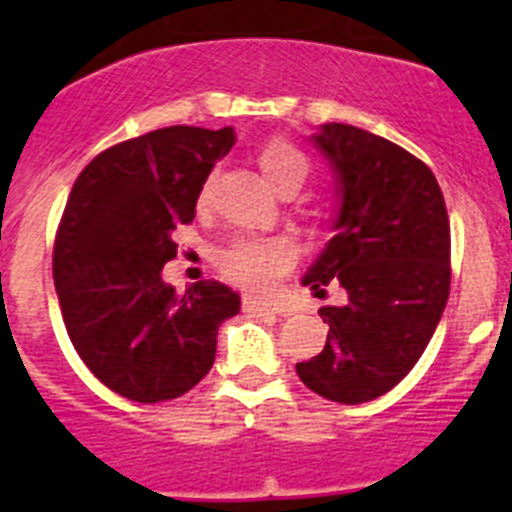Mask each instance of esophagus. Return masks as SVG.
Returning <instances> with one entry per match:
<instances>
[{
	"label": "esophagus",
	"instance_id": "esophagus-1",
	"mask_svg": "<svg viewBox=\"0 0 512 512\" xmlns=\"http://www.w3.org/2000/svg\"><path fill=\"white\" fill-rule=\"evenodd\" d=\"M243 312H277V305L261 300V297L243 295Z\"/></svg>",
	"mask_w": 512,
	"mask_h": 512
}]
</instances>
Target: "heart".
<instances>
[{
  "instance_id": "heart-1",
  "label": "heart",
  "mask_w": 512,
  "mask_h": 512,
  "mask_svg": "<svg viewBox=\"0 0 512 512\" xmlns=\"http://www.w3.org/2000/svg\"><path fill=\"white\" fill-rule=\"evenodd\" d=\"M264 176L282 192L287 184H302L307 161L297 148L274 140L259 151ZM295 264V248L284 238H241L220 256V269L238 287L269 292Z\"/></svg>"
}]
</instances>
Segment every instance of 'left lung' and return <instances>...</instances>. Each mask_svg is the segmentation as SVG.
<instances>
[{
  "mask_svg": "<svg viewBox=\"0 0 512 512\" xmlns=\"http://www.w3.org/2000/svg\"><path fill=\"white\" fill-rule=\"evenodd\" d=\"M310 140L333 171L338 212L302 284L318 297L341 284L346 302L320 307L328 341L297 377L325 400L359 405L408 377L441 320L449 215L433 171L387 138L325 122Z\"/></svg>",
  "mask_w": 512,
  "mask_h": 512,
  "instance_id": "obj_1",
  "label": "left lung"
}]
</instances>
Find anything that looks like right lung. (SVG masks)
Segmentation results:
<instances>
[{
    "label": "right lung",
    "instance_id": "obj_1",
    "mask_svg": "<svg viewBox=\"0 0 512 512\" xmlns=\"http://www.w3.org/2000/svg\"><path fill=\"white\" fill-rule=\"evenodd\" d=\"M235 130L174 125L99 153L69 194L53 282L63 323L89 372L135 402L182 397L215 364L217 328L241 297L220 282L176 295L161 271L171 233L192 223L212 166Z\"/></svg>",
    "mask_w": 512,
    "mask_h": 512
}]
</instances>
